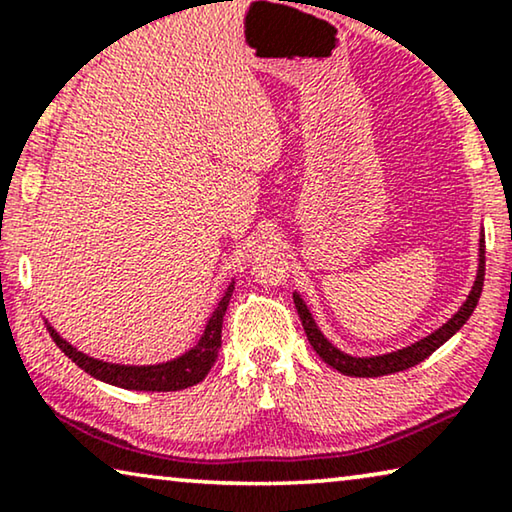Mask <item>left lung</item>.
<instances>
[{
  "instance_id": "1",
  "label": "left lung",
  "mask_w": 512,
  "mask_h": 512,
  "mask_svg": "<svg viewBox=\"0 0 512 512\" xmlns=\"http://www.w3.org/2000/svg\"><path fill=\"white\" fill-rule=\"evenodd\" d=\"M482 280H485V234L480 232L478 269H475V280H473L469 294H466L464 304L450 315L448 322H443L441 327L434 329L424 338H420V341L410 343V345H406V348L383 352V355H369V357L350 355V352L336 348V345L331 343L325 334H322L318 322H315V318H313L311 308H308V304L301 299V294L297 290L292 292V299H294V306H297V311H299L301 325H304L308 341H311L313 350L322 357V362L334 366L336 371L345 373V376L378 378V376H390V373H397V371H406V369H410V366L424 362L431 352H436L445 341H450V338L466 325V320L471 318L475 306H478V299L482 292Z\"/></svg>"
}]
</instances>
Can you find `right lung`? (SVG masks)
Returning a JSON list of instances; mask_svg holds the SVG:
<instances>
[{
    "mask_svg": "<svg viewBox=\"0 0 512 512\" xmlns=\"http://www.w3.org/2000/svg\"><path fill=\"white\" fill-rule=\"evenodd\" d=\"M232 292H234V278L232 283L227 285V290L222 292L218 306L213 308L211 318L206 320V327L201 331L199 341L194 343L190 350H185L183 355L167 359V362H157V364H115V362H106V359L90 357L78 350L76 345H71L67 338H62L60 331L50 325L48 320L46 325H48L50 336H53V341L60 345L64 355H67L76 366H81L85 373H90L92 378L115 387H122V390L176 392V390H185V387L201 383V380L206 378V373L211 371L215 359H218L222 318H225Z\"/></svg>",
    "mask_w": 512,
    "mask_h": 512,
    "instance_id": "add662e5",
    "label": "right lung"
}]
</instances>
